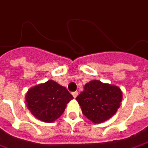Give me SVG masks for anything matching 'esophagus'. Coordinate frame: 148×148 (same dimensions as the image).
<instances>
[{"mask_svg": "<svg viewBox=\"0 0 148 148\" xmlns=\"http://www.w3.org/2000/svg\"><path fill=\"white\" fill-rule=\"evenodd\" d=\"M78 95V92H72V96H74V98H76Z\"/></svg>", "mask_w": 148, "mask_h": 148, "instance_id": "1", "label": "esophagus"}]
</instances>
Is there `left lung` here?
I'll return each mask as SVG.
<instances>
[{
    "mask_svg": "<svg viewBox=\"0 0 148 148\" xmlns=\"http://www.w3.org/2000/svg\"><path fill=\"white\" fill-rule=\"evenodd\" d=\"M83 114L94 124L110 119L120 108L122 92L119 86L92 80L76 97Z\"/></svg>",
    "mask_w": 148,
    "mask_h": 148,
    "instance_id": "1",
    "label": "left lung"
}]
</instances>
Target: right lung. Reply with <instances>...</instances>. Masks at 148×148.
<instances>
[{
	"instance_id": "add662e5",
	"label": "right lung",
	"mask_w": 148,
	"mask_h": 148,
	"mask_svg": "<svg viewBox=\"0 0 148 148\" xmlns=\"http://www.w3.org/2000/svg\"><path fill=\"white\" fill-rule=\"evenodd\" d=\"M27 108L36 119L44 122H53L63 114L73 96L66 87L53 80L35 85L27 91Z\"/></svg>"
}]
</instances>
